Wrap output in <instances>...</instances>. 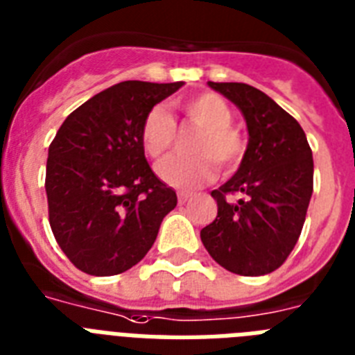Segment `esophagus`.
Here are the masks:
<instances>
[{"label":"esophagus","instance_id":"obj_1","mask_svg":"<svg viewBox=\"0 0 355 355\" xmlns=\"http://www.w3.org/2000/svg\"><path fill=\"white\" fill-rule=\"evenodd\" d=\"M190 198H192V194H190V192H183V190H181V192H178V199H180V203H187Z\"/></svg>","mask_w":355,"mask_h":355}]
</instances>
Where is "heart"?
<instances>
[{
    "instance_id": "b5f03b06",
    "label": "heart",
    "mask_w": 355,
    "mask_h": 355,
    "mask_svg": "<svg viewBox=\"0 0 355 355\" xmlns=\"http://www.w3.org/2000/svg\"><path fill=\"white\" fill-rule=\"evenodd\" d=\"M183 112L190 121L201 127L192 150L198 156L168 157L157 165V174L165 183L181 189H192L216 175V164L223 171H232L245 154V137L232 125V108L214 92L198 94L183 103ZM143 150L159 159L175 141V121L163 107H152L143 118L139 130Z\"/></svg>"
}]
</instances>
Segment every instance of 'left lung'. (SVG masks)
I'll list each match as a JSON object with an SVG mask.
<instances>
[{"label": "left lung", "mask_w": 355, "mask_h": 355, "mask_svg": "<svg viewBox=\"0 0 355 355\" xmlns=\"http://www.w3.org/2000/svg\"><path fill=\"white\" fill-rule=\"evenodd\" d=\"M209 87L241 110L248 145L236 174L212 190L218 216L201 230V241L227 270L265 276L300 239L314 190L312 150L300 123L265 92L247 83Z\"/></svg>", "instance_id": "obj_1"}]
</instances>
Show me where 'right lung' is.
<instances>
[{"instance_id": "1", "label": "right lung", "mask_w": 355, "mask_h": 355, "mask_svg": "<svg viewBox=\"0 0 355 355\" xmlns=\"http://www.w3.org/2000/svg\"><path fill=\"white\" fill-rule=\"evenodd\" d=\"M183 85H114L76 108L49 146L52 234L85 274L116 276L137 265L178 205L146 163L139 130L146 112Z\"/></svg>"}]
</instances>
